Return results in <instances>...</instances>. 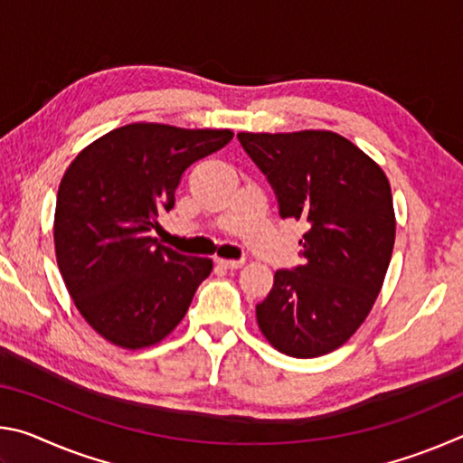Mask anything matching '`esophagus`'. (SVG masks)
<instances>
[{
  "instance_id": "obj_1",
  "label": "esophagus",
  "mask_w": 463,
  "mask_h": 463,
  "mask_svg": "<svg viewBox=\"0 0 463 463\" xmlns=\"http://www.w3.org/2000/svg\"><path fill=\"white\" fill-rule=\"evenodd\" d=\"M216 265H218V268H224V269H239V268H242V265H245V260H221V257H218Z\"/></svg>"
}]
</instances>
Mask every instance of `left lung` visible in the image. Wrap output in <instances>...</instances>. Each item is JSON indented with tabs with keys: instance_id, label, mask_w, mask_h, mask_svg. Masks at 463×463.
<instances>
[{
	"instance_id": "8db88e82",
	"label": "left lung",
	"mask_w": 463,
	"mask_h": 463,
	"mask_svg": "<svg viewBox=\"0 0 463 463\" xmlns=\"http://www.w3.org/2000/svg\"><path fill=\"white\" fill-rule=\"evenodd\" d=\"M237 137L276 192L279 216L310 229L304 265L276 271L257 325L286 355L331 354L362 326L388 271L396 237L388 177L331 130Z\"/></svg>"
}]
</instances>
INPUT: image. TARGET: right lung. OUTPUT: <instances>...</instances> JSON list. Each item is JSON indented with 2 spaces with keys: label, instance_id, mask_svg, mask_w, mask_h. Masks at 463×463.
I'll return each mask as SVG.
<instances>
[{
  "label": "right lung",
  "instance_id": "obj_1",
  "mask_svg": "<svg viewBox=\"0 0 463 463\" xmlns=\"http://www.w3.org/2000/svg\"><path fill=\"white\" fill-rule=\"evenodd\" d=\"M232 140L231 130L137 122L75 156L61 179L54 250L77 310L93 331L143 349L174 331L213 271L151 237L175 203L184 171Z\"/></svg>",
  "mask_w": 463,
  "mask_h": 463
}]
</instances>
